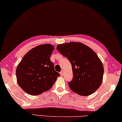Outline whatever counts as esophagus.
Wrapping results in <instances>:
<instances>
[{"label":"esophagus","instance_id":"1","mask_svg":"<svg viewBox=\"0 0 122 122\" xmlns=\"http://www.w3.org/2000/svg\"><path fill=\"white\" fill-rule=\"evenodd\" d=\"M63 71H60V75H61V76H62V75H63Z\"/></svg>","mask_w":122,"mask_h":122}]
</instances>
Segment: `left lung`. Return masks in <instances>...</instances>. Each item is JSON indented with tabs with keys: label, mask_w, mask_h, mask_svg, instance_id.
<instances>
[{
	"label": "left lung",
	"mask_w": 122,
	"mask_h": 122,
	"mask_svg": "<svg viewBox=\"0 0 122 122\" xmlns=\"http://www.w3.org/2000/svg\"><path fill=\"white\" fill-rule=\"evenodd\" d=\"M56 49L71 65L73 78L68 84L73 92L86 96L98 90L103 80L104 67L95 52L84 44L74 42L59 44Z\"/></svg>",
	"instance_id": "left-lung-1"
}]
</instances>
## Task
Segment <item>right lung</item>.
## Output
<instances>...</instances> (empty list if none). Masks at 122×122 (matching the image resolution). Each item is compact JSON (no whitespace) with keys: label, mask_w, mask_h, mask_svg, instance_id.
I'll use <instances>...</instances> for the list:
<instances>
[{"label":"right lung","mask_w":122,"mask_h":122,"mask_svg":"<svg viewBox=\"0 0 122 122\" xmlns=\"http://www.w3.org/2000/svg\"><path fill=\"white\" fill-rule=\"evenodd\" d=\"M54 49V46L49 44L37 46L29 51L19 63L16 69L17 82L27 93L37 96L47 91L60 76L50 59Z\"/></svg>","instance_id":"1"}]
</instances>
